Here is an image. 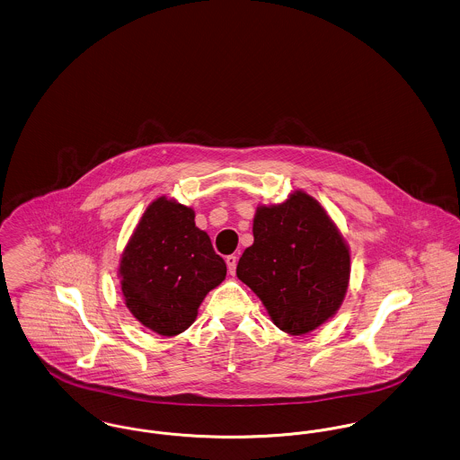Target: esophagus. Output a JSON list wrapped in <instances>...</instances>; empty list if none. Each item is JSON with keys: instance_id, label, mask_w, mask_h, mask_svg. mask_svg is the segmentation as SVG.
I'll use <instances>...</instances> for the list:
<instances>
[{"instance_id": "esophagus-1", "label": "esophagus", "mask_w": 460, "mask_h": 460, "mask_svg": "<svg viewBox=\"0 0 460 460\" xmlns=\"http://www.w3.org/2000/svg\"><path fill=\"white\" fill-rule=\"evenodd\" d=\"M226 263H227L229 274H234V272H236V263H238V257H236V255H227V257H226Z\"/></svg>"}]
</instances>
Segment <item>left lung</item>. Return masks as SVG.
<instances>
[{
  "label": "left lung",
  "instance_id": "obj_1",
  "mask_svg": "<svg viewBox=\"0 0 460 460\" xmlns=\"http://www.w3.org/2000/svg\"><path fill=\"white\" fill-rule=\"evenodd\" d=\"M236 274L278 328L300 336L338 312L350 279V252L321 203L295 191L285 203L257 208L253 244L243 252Z\"/></svg>",
  "mask_w": 460,
  "mask_h": 460
}]
</instances>
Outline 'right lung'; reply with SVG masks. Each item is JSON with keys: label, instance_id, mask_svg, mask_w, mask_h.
I'll list each match as a JSON object with an SVG mask.
<instances>
[{"label": "right lung", "instance_id": "right-lung-1", "mask_svg": "<svg viewBox=\"0 0 460 460\" xmlns=\"http://www.w3.org/2000/svg\"><path fill=\"white\" fill-rule=\"evenodd\" d=\"M226 272L208 234L198 229L193 208L165 197L148 205L119 265L126 305L162 336L190 328Z\"/></svg>", "mask_w": 460, "mask_h": 460}]
</instances>
